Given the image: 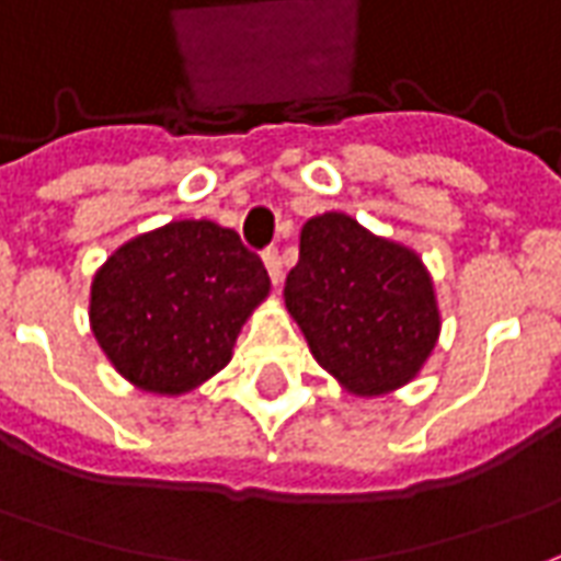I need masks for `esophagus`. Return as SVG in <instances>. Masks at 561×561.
Wrapping results in <instances>:
<instances>
[{"label": "esophagus", "instance_id": "34e87169", "mask_svg": "<svg viewBox=\"0 0 561 561\" xmlns=\"http://www.w3.org/2000/svg\"><path fill=\"white\" fill-rule=\"evenodd\" d=\"M264 264H267V273H270V279H273V285H279L282 282V257L276 249H267L264 252Z\"/></svg>", "mask_w": 561, "mask_h": 561}]
</instances>
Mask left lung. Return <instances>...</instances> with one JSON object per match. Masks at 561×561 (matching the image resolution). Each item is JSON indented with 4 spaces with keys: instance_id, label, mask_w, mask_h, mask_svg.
Returning a JSON list of instances; mask_svg holds the SVG:
<instances>
[{
    "instance_id": "left-lung-1",
    "label": "left lung",
    "mask_w": 561,
    "mask_h": 561,
    "mask_svg": "<svg viewBox=\"0 0 561 561\" xmlns=\"http://www.w3.org/2000/svg\"><path fill=\"white\" fill-rule=\"evenodd\" d=\"M285 307L312 358L355 398L413 382L440 336V307L422 257L346 213L304 225Z\"/></svg>"
}]
</instances>
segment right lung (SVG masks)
Returning a JSON list of instances; mask_svg holds the SVG:
<instances>
[{"label": "right lung", "instance_id": "obj_1", "mask_svg": "<svg viewBox=\"0 0 561 561\" xmlns=\"http://www.w3.org/2000/svg\"><path fill=\"white\" fill-rule=\"evenodd\" d=\"M267 294V270L237 230L185 218L108 254L90 282V331L130 386L175 398L225 370Z\"/></svg>", "mask_w": 561, "mask_h": 561}]
</instances>
